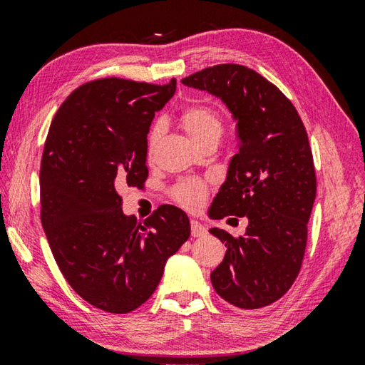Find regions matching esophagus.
Returning a JSON list of instances; mask_svg holds the SVG:
<instances>
[{
  "label": "esophagus",
  "instance_id": "esophagus-1",
  "mask_svg": "<svg viewBox=\"0 0 365 365\" xmlns=\"http://www.w3.org/2000/svg\"><path fill=\"white\" fill-rule=\"evenodd\" d=\"M205 235H206L205 225L200 224L197 220H191V237L200 238V237H205Z\"/></svg>",
  "mask_w": 365,
  "mask_h": 365
}]
</instances>
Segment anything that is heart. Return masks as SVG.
<instances>
[{
    "label": "heart",
    "instance_id": "b5f03b06",
    "mask_svg": "<svg viewBox=\"0 0 365 365\" xmlns=\"http://www.w3.org/2000/svg\"><path fill=\"white\" fill-rule=\"evenodd\" d=\"M180 123L183 130L187 132L191 141H195L196 145L202 143V141L207 138L220 137L222 133V123L217 114H215L212 109L205 106H191L188 109H185L180 115ZM159 138L160 127L154 125L150 135H148L146 145V153L150 159L154 156ZM206 197L207 187L200 180H187L175 188V200L180 202L183 207L190 209V211H197V209L205 205Z\"/></svg>",
    "mask_w": 365,
    "mask_h": 365
}]
</instances>
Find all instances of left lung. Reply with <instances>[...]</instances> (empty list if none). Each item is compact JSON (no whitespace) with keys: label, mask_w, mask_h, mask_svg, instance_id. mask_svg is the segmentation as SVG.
Instances as JSON below:
<instances>
[{"label":"left lung","mask_w":365,"mask_h":365,"mask_svg":"<svg viewBox=\"0 0 365 365\" xmlns=\"http://www.w3.org/2000/svg\"><path fill=\"white\" fill-rule=\"evenodd\" d=\"M182 83L219 98L237 122L238 153L209 217L245 215L248 227L238 238L209 230L227 246L212 287L237 307L269 306L292 288L304 257L317 188L306 128L292 101L245 66L207 67Z\"/></svg>","instance_id":"1"}]
</instances>
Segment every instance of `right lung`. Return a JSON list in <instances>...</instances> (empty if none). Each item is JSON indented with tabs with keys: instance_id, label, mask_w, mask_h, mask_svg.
<instances>
[{
	"instance_id": "right-lung-1",
	"label": "right lung",
	"mask_w": 365,
	"mask_h": 365,
	"mask_svg": "<svg viewBox=\"0 0 365 365\" xmlns=\"http://www.w3.org/2000/svg\"><path fill=\"white\" fill-rule=\"evenodd\" d=\"M168 85L101 78L61 104L40 168L41 224L64 279L101 311L127 314L158 288L168 259L190 238L182 209L164 205L143 224L122 211L120 191L143 187L154 113Z\"/></svg>"
}]
</instances>
